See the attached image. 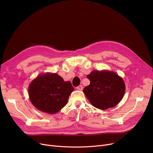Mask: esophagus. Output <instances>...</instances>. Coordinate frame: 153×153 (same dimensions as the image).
I'll use <instances>...</instances> for the list:
<instances>
[{
    "instance_id": "1",
    "label": "esophagus",
    "mask_w": 153,
    "mask_h": 153,
    "mask_svg": "<svg viewBox=\"0 0 153 153\" xmlns=\"http://www.w3.org/2000/svg\"><path fill=\"white\" fill-rule=\"evenodd\" d=\"M76 89H77V90H79V91H82V89H83V87H82V85H79V86H77V87H76Z\"/></svg>"
}]
</instances>
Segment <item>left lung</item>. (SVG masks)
I'll use <instances>...</instances> for the list:
<instances>
[{"mask_svg": "<svg viewBox=\"0 0 153 153\" xmlns=\"http://www.w3.org/2000/svg\"><path fill=\"white\" fill-rule=\"evenodd\" d=\"M90 84L83 92L92 105L101 110L114 107L122 99L125 91L123 79L114 72L94 71L87 75Z\"/></svg>", "mask_w": 153, "mask_h": 153, "instance_id": "obj_1", "label": "left lung"}]
</instances>
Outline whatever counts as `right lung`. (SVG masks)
Here are the masks:
<instances>
[{"label": "right lung", "mask_w": 153, "mask_h": 153, "mask_svg": "<svg viewBox=\"0 0 153 153\" xmlns=\"http://www.w3.org/2000/svg\"><path fill=\"white\" fill-rule=\"evenodd\" d=\"M74 91L71 82H65L57 74L47 73L38 76L31 82L28 94L32 104L48 114H56L65 106Z\"/></svg>", "instance_id": "1"}]
</instances>
